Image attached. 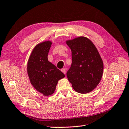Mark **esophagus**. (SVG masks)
Wrapping results in <instances>:
<instances>
[{"instance_id":"esophagus-1","label":"esophagus","mask_w":129,"mask_h":129,"mask_svg":"<svg viewBox=\"0 0 129 129\" xmlns=\"http://www.w3.org/2000/svg\"><path fill=\"white\" fill-rule=\"evenodd\" d=\"M61 71L64 74H66V68H62V69H61Z\"/></svg>"}]
</instances>
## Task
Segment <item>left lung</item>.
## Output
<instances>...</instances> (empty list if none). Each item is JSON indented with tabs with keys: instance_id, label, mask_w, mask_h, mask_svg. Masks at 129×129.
Returning <instances> with one entry per match:
<instances>
[{
	"instance_id": "left-lung-1",
	"label": "left lung",
	"mask_w": 129,
	"mask_h": 129,
	"mask_svg": "<svg viewBox=\"0 0 129 129\" xmlns=\"http://www.w3.org/2000/svg\"><path fill=\"white\" fill-rule=\"evenodd\" d=\"M66 44L72 51V62L67 71L68 81L74 90L89 93L98 85L103 72V62L95 45L89 39L79 37Z\"/></svg>"
}]
</instances>
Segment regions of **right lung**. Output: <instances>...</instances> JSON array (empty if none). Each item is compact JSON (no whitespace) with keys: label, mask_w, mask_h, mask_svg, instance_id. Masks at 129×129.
Masks as SVG:
<instances>
[{"label":"right lung","mask_w":129,"mask_h":129,"mask_svg":"<svg viewBox=\"0 0 129 129\" xmlns=\"http://www.w3.org/2000/svg\"><path fill=\"white\" fill-rule=\"evenodd\" d=\"M52 42L45 41L34 48L27 62V74L31 84L45 96L52 94L58 80L64 74L48 61L47 56Z\"/></svg>","instance_id":"add662e5"}]
</instances>
